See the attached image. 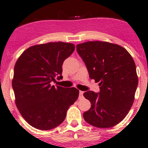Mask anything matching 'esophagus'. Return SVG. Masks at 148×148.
<instances>
[{
    "instance_id": "1",
    "label": "esophagus",
    "mask_w": 148,
    "mask_h": 148,
    "mask_svg": "<svg viewBox=\"0 0 148 148\" xmlns=\"http://www.w3.org/2000/svg\"><path fill=\"white\" fill-rule=\"evenodd\" d=\"M83 95H84V92L83 91H79V97H83Z\"/></svg>"
}]
</instances>
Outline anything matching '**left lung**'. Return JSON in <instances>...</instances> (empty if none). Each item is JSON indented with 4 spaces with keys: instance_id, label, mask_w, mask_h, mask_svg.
Wrapping results in <instances>:
<instances>
[{
    "instance_id": "8db88e82",
    "label": "left lung",
    "mask_w": 148,
    "mask_h": 148,
    "mask_svg": "<svg viewBox=\"0 0 148 148\" xmlns=\"http://www.w3.org/2000/svg\"><path fill=\"white\" fill-rule=\"evenodd\" d=\"M90 79L99 82L100 92L84 96L91 107L83 114L88 124L110 128L125 118L131 108L138 86L135 63L128 51L106 41H88L76 46Z\"/></svg>"
}]
</instances>
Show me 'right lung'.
<instances>
[{
    "instance_id": "obj_1",
    "label": "right lung",
    "mask_w": 148,
    "mask_h": 148,
    "mask_svg": "<svg viewBox=\"0 0 148 148\" xmlns=\"http://www.w3.org/2000/svg\"><path fill=\"white\" fill-rule=\"evenodd\" d=\"M75 45L55 42L26 49L15 64L12 87L15 104L25 120L34 128L47 130L59 126L79 97L75 88L51 86L62 79V64Z\"/></svg>"
}]
</instances>
